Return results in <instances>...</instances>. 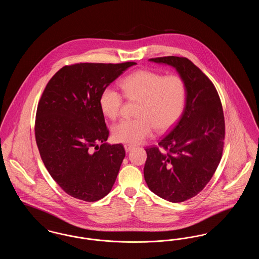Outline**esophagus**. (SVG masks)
I'll use <instances>...</instances> for the list:
<instances>
[{"instance_id":"1","label":"esophagus","mask_w":259,"mask_h":259,"mask_svg":"<svg viewBox=\"0 0 259 259\" xmlns=\"http://www.w3.org/2000/svg\"><path fill=\"white\" fill-rule=\"evenodd\" d=\"M124 148L128 152V151H130V150H132L134 148V146H132V145H124Z\"/></svg>"}]
</instances>
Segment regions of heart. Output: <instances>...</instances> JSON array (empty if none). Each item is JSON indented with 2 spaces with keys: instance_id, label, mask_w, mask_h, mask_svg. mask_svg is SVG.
Masks as SVG:
<instances>
[{
  "instance_id": "b5f03b06",
  "label": "heart",
  "mask_w": 259,
  "mask_h": 259,
  "mask_svg": "<svg viewBox=\"0 0 259 259\" xmlns=\"http://www.w3.org/2000/svg\"><path fill=\"white\" fill-rule=\"evenodd\" d=\"M124 96L139 101L136 119H123L111 127L114 141L139 144L152 134L153 129L163 132L181 117L185 108L186 89L179 75H166L150 70H139L120 81ZM122 95L112 87L105 88L99 98L103 114L115 119L122 107Z\"/></svg>"
}]
</instances>
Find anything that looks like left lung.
I'll return each mask as SVG.
<instances>
[{
    "instance_id": "1",
    "label": "left lung",
    "mask_w": 259,
    "mask_h": 259,
    "mask_svg": "<svg viewBox=\"0 0 259 259\" xmlns=\"http://www.w3.org/2000/svg\"><path fill=\"white\" fill-rule=\"evenodd\" d=\"M171 66L186 89L180 120L156 147L146 148L144 176L148 188L172 203L196 196L206 186L222 159L225 135L221 99L209 78L184 57L152 58Z\"/></svg>"
}]
</instances>
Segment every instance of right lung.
Here are the masks:
<instances>
[{
    "instance_id": "1",
    "label": "right lung",
    "mask_w": 259,
    "mask_h": 259,
    "mask_svg": "<svg viewBox=\"0 0 259 259\" xmlns=\"http://www.w3.org/2000/svg\"><path fill=\"white\" fill-rule=\"evenodd\" d=\"M134 65L65 66L51 77L41 95L35 124L37 148L52 179L72 197L97 201L109 194L116 180L125 150L120 144L106 143L109 130L99 98Z\"/></svg>"
}]
</instances>
